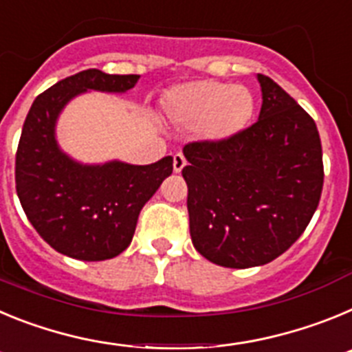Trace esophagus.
<instances>
[{"label": "esophagus", "instance_id": "obj_1", "mask_svg": "<svg viewBox=\"0 0 352 352\" xmlns=\"http://www.w3.org/2000/svg\"><path fill=\"white\" fill-rule=\"evenodd\" d=\"M186 166V160H185V157H183V155H174V158H173V169H174V173H182L183 170V167Z\"/></svg>", "mask_w": 352, "mask_h": 352}]
</instances>
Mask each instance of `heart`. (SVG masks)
I'll return each mask as SVG.
<instances>
[{"instance_id": "heart-1", "label": "heart", "mask_w": 352, "mask_h": 352, "mask_svg": "<svg viewBox=\"0 0 352 352\" xmlns=\"http://www.w3.org/2000/svg\"><path fill=\"white\" fill-rule=\"evenodd\" d=\"M167 120L183 129H195L204 142H226L250 125L256 100L241 84L213 79L176 84L162 96Z\"/></svg>"}]
</instances>
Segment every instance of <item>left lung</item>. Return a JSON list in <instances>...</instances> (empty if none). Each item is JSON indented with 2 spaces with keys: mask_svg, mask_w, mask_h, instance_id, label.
<instances>
[{
  "mask_svg": "<svg viewBox=\"0 0 352 352\" xmlns=\"http://www.w3.org/2000/svg\"><path fill=\"white\" fill-rule=\"evenodd\" d=\"M257 121L226 142L183 148L195 250L226 268L284 254L309 226L322 192V148L312 118L273 79L257 74Z\"/></svg>",
  "mask_w": 352,
  "mask_h": 352,
  "instance_id": "left-lung-1",
  "label": "left lung"
}]
</instances>
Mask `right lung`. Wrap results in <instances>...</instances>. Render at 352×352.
<instances>
[{
  "label": "right lung",
  "mask_w": 352,
  "mask_h": 352,
  "mask_svg": "<svg viewBox=\"0 0 352 352\" xmlns=\"http://www.w3.org/2000/svg\"><path fill=\"white\" fill-rule=\"evenodd\" d=\"M138 80L89 68L36 96L28 113L15 155V188L31 226L63 256H120L132 241L142 206L173 173V157L149 166L82 164L58 144L56 125L68 102L88 91L126 93Z\"/></svg>",
  "instance_id": "add662e5"
}]
</instances>
